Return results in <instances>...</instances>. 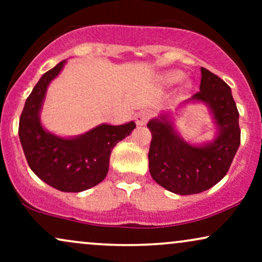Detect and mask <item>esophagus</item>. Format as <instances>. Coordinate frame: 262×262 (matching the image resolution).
Instances as JSON below:
<instances>
[{
	"mask_svg": "<svg viewBox=\"0 0 262 262\" xmlns=\"http://www.w3.org/2000/svg\"><path fill=\"white\" fill-rule=\"evenodd\" d=\"M150 118V112L149 111H140V112H138L135 114L134 119H135V123H137L138 125H145L146 122L149 121Z\"/></svg>",
	"mask_w": 262,
	"mask_h": 262,
	"instance_id": "1",
	"label": "esophagus"
}]
</instances>
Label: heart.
<instances>
[{"mask_svg": "<svg viewBox=\"0 0 262 262\" xmlns=\"http://www.w3.org/2000/svg\"><path fill=\"white\" fill-rule=\"evenodd\" d=\"M183 79H185V74H183L182 71L173 70V71H170V73H166L164 76H162V82L167 86H172V85H176V83L181 82ZM191 87H192L191 82L185 83L186 90H189Z\"/></svg>", "mask_w": 262, "mask_h": 262, "instance_id": "b5f03b06", "label": "heart"}]
</instances>
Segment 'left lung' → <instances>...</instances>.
Instances as JSON below:
<instances>
[{"label":"left lung","instance_id":"8db88e82","mask_svg":"<svg viewBox=\"0 0 262 262\" xmlns=\"http://www.w3.org/2000/svg\"><path fill=\"white\" fill-rule=\"evenodd\" d=\"M200 92L186 100L208 107L214 123L212 140L193 144L176 132L171 112H162L148 123L152 139L149 149L150 175L161 187L188 196L207 191L227 175L240 145L239 112L230 87L217 75L201 68Z\"/></svg>","mask_w":262,"mask_h":262}]
</instances>
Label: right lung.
I'll return each instance as SVG.
<instances>
[{"mask_svg":"<svg viewBox=\"0 0 262 262\" xmlns=\"http://www.w3.org/2000/svg\"><path fill=\"white\" fill-rule=\"evenodd\" d=\"M66 60L47 71L27 98L19 118L20 145L27 162L41 181L62 192H81L107 176L110 156L118 141L130 135L135 123H102L86 133L60 137L47 130L40 112L49 83L61 73Z\"/></svg>","mask_w":262,"mask_h":262,"instance_id":"obj_1","label":"right lung"}]
</instances>
